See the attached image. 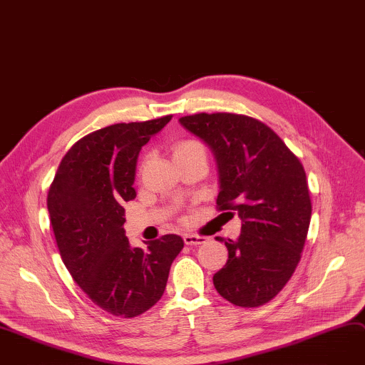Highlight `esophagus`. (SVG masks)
Returning a JSON list of instances; mask_svg holds the SVG:
<instances>
[{"label": "esophagus", "instance_id": "34e87169", "mask_svg": "<svg viewBox=\"0 0 365 365\" xmlns=\"http://www.w3.org/2000/svg\"><path fill=\"white\" fill-rule=\"evenodd\" d=\"M183 240L186 245H201L205 244L207 237L205 236H198V235H185Z\"/></svg>", "mask_w": 365, "mask_h": 365}]
</instances>
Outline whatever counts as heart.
Segmentation results:
<instances>
[{"label":"heart","mask_w":365,"mask_h":365,"mask_svg":"<svg viewBox=\"0 0 365 365\" xmlns=\"http://www.w3.org/2000/svg\"><path fill=\"white\" fill-rule=\"evenodd\" d=\"M195 150H204L201 145L195 140H185V142H180L178 143L175 147V151H173V157L178 158L179 155L185 154V153H189V151H195Z\"/></svg>","instance_id":"1"}]
</instances>
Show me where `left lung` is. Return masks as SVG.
Segmentation results:
<instances>
[{
    "label": "left lung",
    "instance_id": "8db88e82",
    "mask_svg": "<svg viewBox=\"0 0 365 365\" xmlns=\"http://www.w3.org/2000/svg\"><path fill=\"white\" fill-rule=\"evenodd\" d=\"M180 125L204 140L218 173V210L237 212L236 240L225 242L226 265L212 277L217 292L237 307L272 301L292 277L311 220L305 170L261 121L232 113L193 114Z\"/></svg>",
    "mask_w": 365,
    "mask_h": 365
}]
</instances>
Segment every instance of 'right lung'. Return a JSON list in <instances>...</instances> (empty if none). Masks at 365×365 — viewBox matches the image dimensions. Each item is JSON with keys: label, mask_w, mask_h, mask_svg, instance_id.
I'll return each mask as SVG.
<instances>
[{"label": "right lung", "mask_w": 365, "mask_h": 365, "mask_svg": "<svg viewBox=\"0 0 365 365\" xmlns=\"http://www.w3.org/2000/svg\"><path fill=\"white\" fill-rule=\"evenodd\" d=\"M172 120L117 123L78 140L61 160L48 192V211L64 265L83 292L117 317L155 305L183 239L165 235L129 244L123 204L135 200L139 151Z\"/></svg>", "instance_id": "right-lung-1"}]
</instances>
